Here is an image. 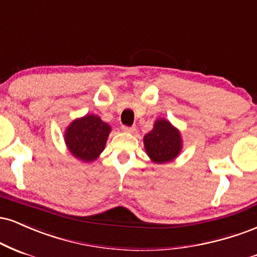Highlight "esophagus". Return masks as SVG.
I'll use <instances>...</instances> for the list:
<instances>
[{"label":"esophagus","instance_id":"esophagus-1","mask_svg":"<svg viewBox=\"0 0 257 257\" xmlns=\"http://www.w3.org/2000/svg\"><path fill=\"white\" fill-rule=\"evenodd\" d=\"M121 130L123 132H127V134H134L136 131V126H126V125H122L121 126Z\"/></svg>","mask_w":257,"mask_h":257}]
</instances>
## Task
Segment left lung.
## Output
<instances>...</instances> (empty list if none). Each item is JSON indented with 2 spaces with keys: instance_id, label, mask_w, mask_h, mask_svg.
<instances>
[{
  "instance_id": "8db88e82",
  "label": "left lung",
  "mask_w": 257,
  "mask_h": 257,
  "mask_svg": "<svg viewBox=\"0 0 257 257\" xmlns=\"http://www.w3.org/2000/svg\"><path fill=\"white\" fill-rule=\"evenodd\" d=\"M144 146L149 158L156 164H165L176 159L182 150V138L177 128L167 120H156L154 128L144 137Z\"/></svg>"
}]
</instances>
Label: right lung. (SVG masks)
Returning <instances> with one entry per match:
<instances>
[{"label":"right lung","instance_id":"right-lung-1","mask_svg":"<svg viewBox=\"0 0 257 257\" xmlns=\"http://www.w3.org/2000/svg\"><path fill=\"white\" fill-rule=\"evenodd\" d=\"M110 126L96 115L74 120L66 130L65 141L69 152L81 161H93L103 152Z\"/></svg>","mask_w":257,"mask_h":257}]
</instances>
